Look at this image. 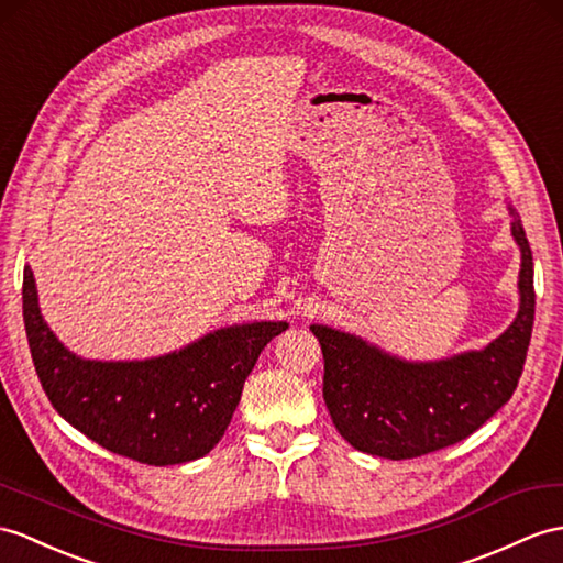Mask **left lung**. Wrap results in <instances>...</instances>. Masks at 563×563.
Listing matches in <instances>:
<instances>
[{
	"label": "left lung",
	"instance_id": "8db88e82",
	"mask_svg": "<svg viewBox=\"0 0 563 563\" xmlns=\"http://www.w3.org/2000/svg\"><path fill=\"white\" fill-rule=\"evenodd\" d=\"M508 213L520 246V307L485 350L408 362L360 335L311 325L323 352L325 408L350 446L388 461L417 459L463 441L514 396L532 335L534 287L526 230L514 206Z\"/></svg>",
	"mask_w": 563,
	"mask_h": 563
}]
</instances>
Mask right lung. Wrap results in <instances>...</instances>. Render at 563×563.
Returning a JSON list of instances; mask_svg holds the SVG:
<instances>
[{
	"label": "right lung",
	"instance_id": "right-lung-1",
	"mask_svg": "<svg viewBox=\"0 0 563 563\" xmlns=\"http://www.w3.org/2000/svg\"><path fill=\"white\" fill-rule=\"evenodd\" d=\"M23 323L52 408L102 449L146 465L189 463L211 451L261 350L287 331V321H254L218 329L163 357L84 360L45 323L31 266L23 271Z\"/></svg>",
	"mask_w": 563,
	"mask_h": 563
}]
</instances>
